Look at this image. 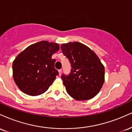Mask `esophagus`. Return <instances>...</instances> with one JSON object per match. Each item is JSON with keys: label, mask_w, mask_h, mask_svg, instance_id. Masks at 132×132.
Wrapping results in <instances>:
<instances>
[{"label": "esophagus", "mask_w": 132, "mask_h": 132, "mask_svg": "<svg viewBox=\"0 0 132 132\" xmlns=\"http://www.w3.org/2000/svg\"><path fill=\"white\" fill-rule=\"evenodd\" d=\"M58 72H59V75H60V76H61L62 73V69H60V70H58Z\"/></svg>", "instance_id": "34e87169"}]
</instances>
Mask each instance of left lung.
<instances>
[{"label":"left lung","mask_w":132,"mask_h":132,"mask_svg":"<svg viewBox=\"0 0 132 132\" xmlns=\"http://www.w3.org/2000/svg\"><path fill=\"white\" fill-rule=\"evenodd\" d=\"M61 50L69 59L71 70L61 79L70 96L78 101L93 98L102 88L105 69L99 58L89 47L79 42L62 44Z\"/></svg>","instance_id":"1"}]
</instances>
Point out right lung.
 <instances>
[{
    "instance_id": "obj_1",
    "label": "right lung",
    "mask_w": 132,
    "mask_h": 132,
    "mask_svg": "<svg viewBox=\"0 0 132 132\" xmlns=\"http://www.w3.org/2000/svg\"><path fill=\"white\" fill-rule=\"evenodd\" d=\"M60 50L58 44L42 41L28 46L13 62V77L26 94L38 95L46 92L59 75L51 56Z\"/></svg>"
}]
</instances>
